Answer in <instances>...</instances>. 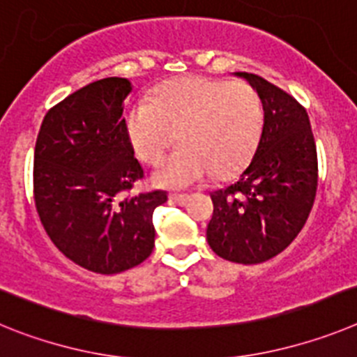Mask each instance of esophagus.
<instances>
[{
  "label": "esophagus",
  "mask_w": 357,
  "mask_h": 357,
  "mask_svg": "<svg viewBox=\"0 0 357 357\" xmlns=\"http://www.w3.org/2000/svg\"><path fill=\"white\" fill-rule=\"evenodd\" d=\"M188 199H190L188 194H170V201H174L178 204H185Z\"/></svg>",
  "instance_id": "esophagus-1"
}]
</instances>
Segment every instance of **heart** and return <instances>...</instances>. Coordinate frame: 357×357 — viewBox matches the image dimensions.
<instances>
[{
	"label": "heart",
	"mask_w": 357,
	"mask_h": 357,
	"mask_svg": "<svg viewBox=\"0 0 357 357\" xmlns=\"http://www.w3.org/2000/svg\"><path fill=\"white\" fill-rule=\"evenodd\" d=\"M259 93L243 80L181 77L151 100L127 109L126 132L142 161L154 165L178 140L181 147L154 172L161 187L183 188L206 176L228 178L252 160L262 132Z\"/></svg>",
	"instance_id": "heart-1"
}]
</instances>
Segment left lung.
<instances>
[{
    "label": "left lung",
    "instance_id": "8db88e82",
    "mask_svg": "<svg viewBox=\"0 0 357 357\" xmlns=\"http://www.w3.org/2000/svg\"><path fill=\"white\" fill-rule=\"evenodd\" d=\"M259 93L264 123L252 161L230 187L210 194L206 238L237 264H260L300 234L318 187V158L307 111L266 79L237 71Z\"/></svg>",
    "mask_w": 357,
    "mask_h": 357
}]
</instances>
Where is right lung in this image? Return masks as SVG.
<instances>
[{
  "mask_svg": "<svg viewBox=\"0 0 357 357\" xmlns=\"http://www.w3.org/2000/svg\"><path fill=\"white\" fill-rule=\"evenodd\" d=\"M132 86L107 77L71 93L46 113L33 154V199L52 243L80 268L114 275L154 248L161 190L122 197L144 169L127 138L123 100Z\"/></svg>",
  "mask_w": 357,
  "mask_h": 357,
  "instance_id": "1",
  "label": "right lung"
}]
</instances>
